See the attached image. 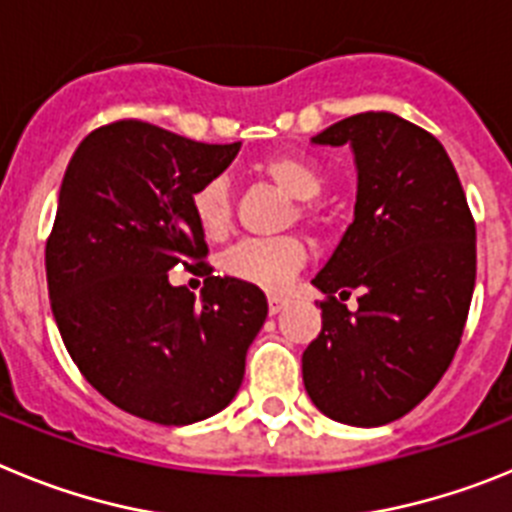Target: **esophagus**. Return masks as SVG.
<instances>
[{"mask_svg": "<svg viewBox=\"0 0 512 512\" xmlns=\"http://www.w3.org/2000/svg\"><path fill=\"white\" fill-rule=\"evenodd\" d=\"M289 305L287 297H279V295H269V312L271 315H277V312H282L284 307Z\"/></svg>", "mask_w": 512, "mask_h": 512, "instance_id": "esophagus-1", "label": "esophagus"}]
</instances>
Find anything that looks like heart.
I'll use <instances>...</instances> for the list:
<instances>
[{
    "instance_id": "1",
    "label": "heart",
    "mask_w": 512,
    "mask_h": 512,
    "mask_svg": "<svg viewBox=\"0 0 512 512\" xmlns=\"http://www.w3.org/2000/svg\"><path fill=\"white\" fill-rule=\"evenodd\" d=\"M253 171L271 184H277L292 200H300L297 217L307 223H318L320 212L310 205L323 189V169L312 158L302 153H271L264 156ZM192 212L197 225L210 238H220L233 220V197H230L228 179L217 176L200 184L192 194ZM307 251L297 238H269V241H243L230 248L220 261V269L230 279L251 287L279 292L295 279L297 271L305 266Z\"/></svg>"
}]
</instances>
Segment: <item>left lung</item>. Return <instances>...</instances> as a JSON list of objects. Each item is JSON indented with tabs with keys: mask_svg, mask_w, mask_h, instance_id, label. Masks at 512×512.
<instances>
[{
	"mask_svg": "<svg viewBox=\"0 0 512 512\" xmlns=\"http://www.w3.org/2000/svg\"><path fill=\"white\" fill-rule=\"evenodd\" d=\"M351 146L354 223L312 279L323 328L302 354L315 408L359 428L418 405L459 348L477 277V228L449 153L392 112H361L312 138ZM359 291L351 313L342 300Z\"/></svg>",
	"mask_w": 512,
	"mask_h": 512,
	"instance_id": "obj_1",
	"label": "left lung"
}]
</instances>
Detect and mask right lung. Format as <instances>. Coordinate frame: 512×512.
<instances>
[{
    "mask_svg": "<svg viewBox=\"0 0 512 512\" xmlns=\"http://www.w3.org/2000/svg\"><path fill=\"white\" fill-rule=\"evenodd\" d=\"M238 151L117 120L81 140L63 174L45 243L53 318L94 390L151 423L220 413L269 312L259 287L212 277L192 212L194 189ZM179 263L208 274L202 301L168 282Z\"/></svg>",
    "mask_w": 512,
    "mask_h": 512,
    "instance_id": "add662e5",
    "label": "right lung"
}]
</instances>
